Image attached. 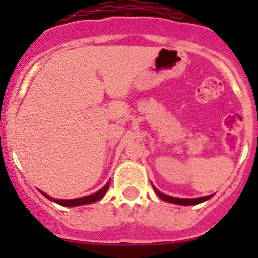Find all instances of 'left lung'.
<instances>
[{
	"label": "left lung",
	"instance_id": "left-lung-1",
	"mask_svg": "<svg viewBox=\"0 0 258 258\" xmlns=\"http://www.w3.org/2000/svg\"><path fill=\"white\" fill-rule=\"evenodd\" d=\"M153 189L157 194V196L160 197L161 200L166 202H171V204H176V205H182V206H191V205H197L201 204V202L207 201V200L212 197V195L210 196H205V197H197V199H178V197H172V196H167V195L162 194V192L158 191L155 186H153Z\"/></svg>",
	"mask_w": 258,
	"mask_h": 258
}]
</instances>
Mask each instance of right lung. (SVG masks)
Here are the masks:
<instances>
[{
  "label": "right lung",
  "mask_w": 258,
  "mask_h": 258,
  "mask_svg": "<svg viewBox=\"0 0 258 258\" xmlns=\"http://www.w3.org/2000/svg\"><path fill=\"white\" fill-rule=\"evenodd\" d=\"M108 187H110V181L107 182V183L105 184V186L102 187V188L100 189V191H97L96 194L93 195H90V196H85V197H80V199H74V200H57V199H52V197H49L48 195L43 194V196L47 197L48 200H51V201L56 202V204L61 205V206H66V207H75V206H81V205H88V204H93V202L98 201V200L102 199L103 196H105V194L107 192Z\"/></svg>",
  "instance_id": "obj_1"
}]
</instances>
